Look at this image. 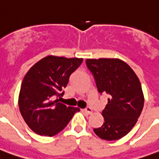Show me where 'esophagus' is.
Masks as SVG:
<instances>
[{"label":"esophagus","instance_id":"obj_1","mask_svg":"<svg viewBox=\"0 0 159 159\" xmlns=\"http://www.w3.org/2000/svg\"><path fill=\"white\" fill-rule=\"evenodd\" d=\"M83 111H84L85 113L88 114V115H91V114L92 113V110L91 108H89V107H87V109H85V110H83Z\"/></svg>","mask_w":159,"mask_h":159}]
</instances>
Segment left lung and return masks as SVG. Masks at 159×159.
Here are the masks:
<instances>
[{
    "instance_id": "obj_1",
    "label": "left lung",
    "mask_w": 159,
    "mask_h": 159,
    "mask_svg": "<svg viewBox=\"0 0 159 159\" xmlns=\"http://www.w3.org/2000/svg\"><path fill=\"white\" fill-rule=\"evenodd\" d=\"M100 93L109 95L102 111L104 124L94 129L105 140H116L126 135L135 125L144 103L141 83L133 69L119 58H87Z\"/></svg>"
}]
</instances>
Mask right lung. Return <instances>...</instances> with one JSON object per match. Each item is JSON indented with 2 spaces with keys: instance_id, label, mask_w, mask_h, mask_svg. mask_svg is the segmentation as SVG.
Here are the masks:
<instances>
[{
  "instance_id": "1",
  "label": "right lung",
  "mask_w": 159,
  "mask_h": 159,
  "mask_svg": "<svg viewBox=\"0 0 159 159\" xmlns=\"http://www.w3.org/2000/svg\"><path fill=\"white\" fill-rule=\"evenodd\" d=\"M83 59L49 55L37 62L24 77L19 94L20 111L28 126L40 135L53 136L69 123L77 107L53 101L62 96L70 75Z\"/></svg>"
}]
</instances>
